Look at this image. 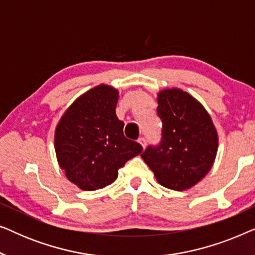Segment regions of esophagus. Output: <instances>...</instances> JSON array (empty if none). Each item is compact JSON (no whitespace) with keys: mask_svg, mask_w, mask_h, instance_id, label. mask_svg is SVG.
Returning a JSON list of instances; mask_svg holds the SVG:
<instances>
[{"mask_svg":"<svg viewBox=\"0 0 255 255\" xmlns=\"http://www.w3.org/2000/svg\"><path fill=\"white\" fill-rule=\"evenodd\" d=\"M139 142H140L141 144V146L142 147H146V145H147V140H146V138H144V137H141V138H139V140H138Z\"/></svg>","mask_w":255,"mask_h":255,"instance_id":"34e87169","label":"esophagus"}]
</instances>
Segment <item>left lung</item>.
<instances>
[{"mask_svg":"<svg viewBox=\"0 0 255 255\" xmlns=\"http://www.w3.org/2000/svg\"><path fill=\"white\" fill-rule=\"evenodd\" d=\"M158 104L161 140L149 145L141 158L161 186L188 189L211 169L217 154V131L203 106L183 90H162Z\"/></svg>","mask_w":255,"mask_h":255,"instance_id":"left-lung-1","label":"left lung"}]
</instances>
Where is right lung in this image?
Wrapping results in <instances>:
<instances>
[{"label": "right lung", "mask_w": 255, "mask_h": 255, "mask_svg": "<svg viewBox=\"0 0 255 255\" xmlns=\"http://www.w3.org/2000/svg\"><path fill=\"white\" fill-rule=\"evenodd\" d=\"M117 101L116 89L97 86L66 110L55 128L59 165L80 189L109 186L118 169L142 151L139 142L124 135V123L116 115Z\"/></svg>", "instance_id": "right-lung-1"}]
</instances>
